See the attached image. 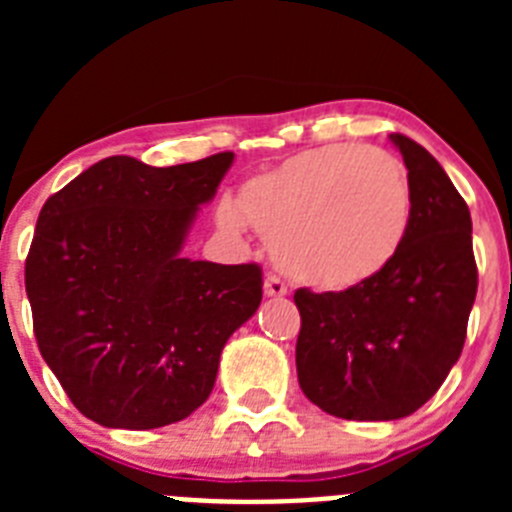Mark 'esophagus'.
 <instances>
[{
	"mask_svg": "<svg viewBox=\"0 0 512 512\" xmlns=\"http://www.w3.org/2000/svg\"><path fill=\"white\" fill-rule=\"evenodd\" d=\"M264 295L266 297H284L287 295V284H284L279 277H274V274H269V277L264 279Z\"/></svg>",
	"mask_w": 512,
	"mask_h": 512,
	"instance_id": "obj_1",
	"label": "esophagus"
}]
</instances>
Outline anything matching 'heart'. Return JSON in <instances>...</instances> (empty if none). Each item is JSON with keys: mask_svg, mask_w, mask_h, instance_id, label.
<instances>
[{"mask_svg": "<svg viewBox=\"0 0 512 512\" xmlns=\"http://www.w3.org/2000/svg\"><path fill=\"white\" fill-rule=\"evenodd\" d=\"M243 220L297 284L346 292L400 256L413 223V184L400 158L382 148H307L246 179L238 210L220 207L223 228L238 230Z\"/></svg>", "mask_w": 512, "mask_h": 512, "instance_id": "1", "label": "heart"}]
</instances>
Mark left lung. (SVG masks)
<instances>
[{"mask_svg":"<svg viewBox=\"0 0 512 512\" xmlns=\"http://www.w3.org/2000/svg\"><path fill=\"white\" fill-rule=\"evenodd\" d=\"M413 184L400 256L346 292L297 289V379L343 420H397L431 400L459 361L477 297L472 217L436 158L392 133Z\"/></svg>","mask_w":512,"mask_h":512,"instance_id":"left-lung-1","label":"left lung"}]
</instances>
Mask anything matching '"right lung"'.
<instances>
[{"instance_id":"add662e5","label":"right lung","mask_w":512,"mask_h":512,"mask_svg":"<svg viewBox=\"0 0 512 512\" xmlns=\"http://www.w3.org/2000/svg\"><path fill=\"white\" fill-rule=\"evenodd\" d=\"M230 164V151L166 169L110 156L40 210L25 261L35 338L94 423L148 431L192 415L259 310V264L182 259Z\"/></svg>"}]
</instances>
